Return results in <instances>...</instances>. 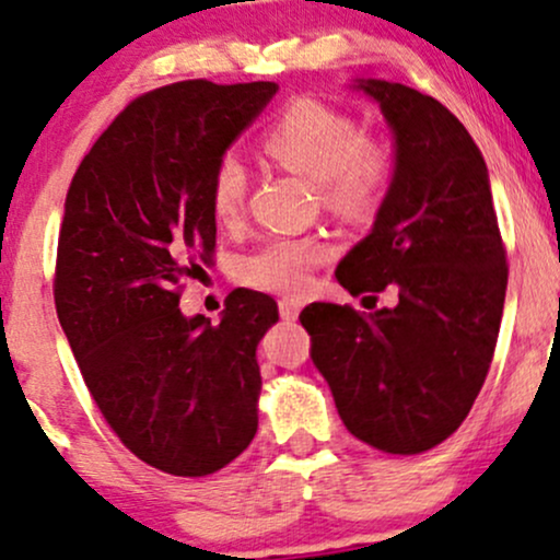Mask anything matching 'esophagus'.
I'll return each instance as SVG.
<instances>
[{"instance_id": "obj_1", "label": "esophagus", "mask_w": 560, "mask_h": 560, "mask_svg": "<svg viewBox=\"0 0 560 560\" xmlns=\"http://www.w3.org/2000/svg\"><path fill=\"white\" fill-rule=\"evenodd\" d=\"M300 308H303V303H300V300H294V298L279 300V313H281V318H287V322H294V318L300 316Z\"/></svg>"}]
</instances>
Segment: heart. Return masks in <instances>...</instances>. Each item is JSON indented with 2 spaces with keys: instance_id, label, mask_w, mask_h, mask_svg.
<instances>
[{
  "instance_id": "1",
  "label": "heart",
  "mask_w": 560,
  "mask_h": 560,
  "mask_svg": "<svg viewBox=\"0 0 560 560\" xmlns=\"http://www.w3.org/2000/svg\"><path fill=\"white\" fill-rule=\"evenodd\" d=\"M260 149L279 167L316 183L324 205L348 220L377 214L396 180V151L388 140L364 135L353 116L313 97L281 110L262 132ZM207 199L220 225L236 223L247 199V170L236 156L218 159ZM329 255L318 238H270L238 260L236 276L252 290L300 294Z\"/></svg>"
}]
</instances>
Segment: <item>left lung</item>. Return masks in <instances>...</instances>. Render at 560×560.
<instances>
[{
	"label": "left lung",
	"instance_id": "1",
	"mask_svg": "<svg viewBox=\"0 0 560 560\" xmlns=\"http://www.w3.org/2000/svg\"><path fill=\"white\" fill-rule=\"evenodd\" d=\"M359 88L396 135V180L374 229L342 257L350 294L396 287V308L361 316L311 303L300 322L350 433L385 454H420L463 425L487 380L508 290L481 151L435 97L383 79Z\"/></svg>",
	"mask_w": 560,
	"mask_h": 560
}]
</instances>
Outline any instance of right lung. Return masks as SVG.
I'll return each mask as SVG.
<instances>
[{
	"label": "right lung",
	"mask_w": 560,
	"mask_h": 560,
	"mask_svg": "<svg viewBox=\"0 0 560 560\" xmlns=\"http://www.w3.org/2000/svg\"><path fill=\"white\" fill-rule=\"evenodd\" d=\"M276 90L188 79L135 97L66 196L60 327L110 430L170 476L218 472L257 433V346L279 322L276 300L236 290L218 327L177 305L183 279L214 255L212 167Z\"/></svg>",
	"instance_id": "obj_1"
}]
</instances>
